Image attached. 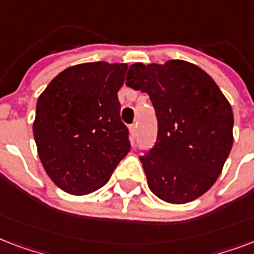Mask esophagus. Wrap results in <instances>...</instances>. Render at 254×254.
Segmentation results:
<instances>
[{
    "label": "esophagus",
    "mask_w": 254,
    "mask_h": 254,
    "mask_svg": "<svg viewBox=\"0 0 254 254\" xmlns=\"http://www.w3.org/2000/svg\"><path fill=\"white\" fill-rule=\"evenodd\" d=\"M137 127L136 125H131L129 126V133H131V139H132V143H135V137L137 135Z\"/></svg>",
    "instance_id": "esophagus-1"
}]
</instances>
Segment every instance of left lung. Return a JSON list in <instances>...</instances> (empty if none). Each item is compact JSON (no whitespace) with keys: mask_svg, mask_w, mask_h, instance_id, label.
I'll return each mask as SVG.
<instances>
[{"mask_svg":"<svg viewBox=\"0 0 254 254\" xmlns=\"http://www.w3.org/2000/svg\"><path fill=\"white\" fill-rule=\"evenodd\" d=\"M127 86L147 92L158 118V139L140 156L149 190L186 204L211 188L233 144V111L216 82L193 64H133Z\"/></svg>","mask_w":254,"mask_h":254,"instance_id":"1","label":"left lung"}]
</instances>
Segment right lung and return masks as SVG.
<instances>
[{
	"mask_svg": "<svg viewBox=\"0 0 254 254\" xmlns=\"http://www.w3.org/2000/svg\"><path fill=\"white\" fill-rule=\"evenodd\" d=\"M126 64L88 62L67 67L37 100L33 123L43 168L70 194H87L109 182L129 152L118 91Z\"/></svg>",
	"mask_w": 254,
	"mask_h": 254,
	"instance_id": "right-lung-1",
	"label": "right lung"
}]
</instances>
